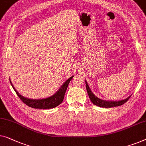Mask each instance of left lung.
<instances>
[{
  "mask_svg": "<svg viewBox=\"0 0 146 146\" xmlns=\"http://www.w3.org/2000/svg\"><path fill=\"white\" fill-rule=\"evenodd\" d=\"M86 90H87L88 96L90 97V100L92 101V102L94 103V105H97V106H99L101 107H105V108H110V107L120 106V105H123L124 103H125L130 98V97H128V98L124 99V100L119 101H106L101 100V99L97 98V97L93 94L90 88H89L88 83L86 82Z\"/></svg>",
  "mask_w": 146,
  "mask_h": 146,
  "instance_id": "1",
  "label": "left lung"
}]
</instances>
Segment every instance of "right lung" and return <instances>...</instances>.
<instances>
[{"label":"right lung","mask_w":146,"mask_h":146,"mask_svg":"<svg viewBox=\"0 0 146 146\" xmlns=\"http://www.w3.org/2000/svg\"><path fill=\"white\" fill-rule=\"evenodd\" d=\"M73 76H72L69 78L68 80H67L66 82H64V84L61 86L57 92L53 96L50 97V98L43 99H27L21 96L20 94H19V93L17 92L16 90L12 84V82H10V84L12 86V88L15 91L16 94L18 95V96L20 98V99L24 102L25 104L27 105V106L32 107V108L35 109H52L54 108L56 106H58L62 102L63 99H64L65 93H66L67 87H68L70 82L71 81V80L72 79Z\"/></svg>","instance_id":"1"}]
</instances>
